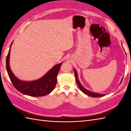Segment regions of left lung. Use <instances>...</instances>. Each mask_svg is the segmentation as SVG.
<instances>
[{"instance_id": "1", "label": "left lung", "mask_w": 131, "mask_h": 131, "mask_svg": "<svg viewBox=\"0 0 131 131\" xmlns=\"http://www.w3.org/2000/svg\"><path fill=\"white\" fill-rule=\"evenodd\" d=\"M74 70L75 76V79H76V80H77V83L78 84V87L80 88V90H81L83 93H84L85 94H87V95H88L89 96H91V97H102V96H105L104 94H99V93H94V92H92L86 90V89H85L82 85V84H80L78 78V75H77V73L76 70H75V69H74Z\"/></svg>"}]
</instances>
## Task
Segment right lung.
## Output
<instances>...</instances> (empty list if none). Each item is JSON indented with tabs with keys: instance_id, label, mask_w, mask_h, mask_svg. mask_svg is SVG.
Returning a JSON list of instances; mask_svg holds the SVG:
<instances>
[{
	"instance_id": "right-lung-1",
	"label": "right lung",
	"mask_w": 131,
	"mask_h": 131,
	"mask_svg": "<svg viewBox=\"0 0 131 131\" xmlns=\"http://www.w3.org/2000/svg\"><path fill=\"white\" fill-rule=\"evenodd\" d=\"M10 47L11 45L6 58V69L10 81L16 90L23 94L32 97L44 96L51 93L56 85L57 74L62 63L54 66L39 79L31 82L21 81L14 75L9 67Z\"/></svg>"
}]
</instances>
